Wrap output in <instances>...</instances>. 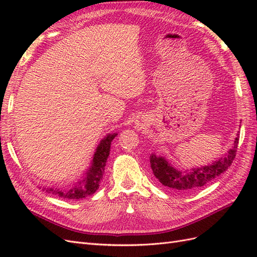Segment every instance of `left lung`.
Here are the masks:
<instances>
[{
    "instance_id": "1",
    "label": "left lung",
    "mask_w": 257,
    "mask_h": 257,
    "mask_svg": "<svg viewBox=\"0 0 257 257\" xmlns=\"http://www.w3.org/2000/svg\"><path fill=\"white\" fill-rule=\"evenodd\" d=\"M238 141L239 136L236 138L234 148L228 151V154L224 159H220L209 166L193 169L190 173L179 172L170 166L165 159L151 155L150 163L153 175L163 185L175 191L190 192L196 190L212 181L230 167L236 158Z\"/></svg>"
}]
</instances>
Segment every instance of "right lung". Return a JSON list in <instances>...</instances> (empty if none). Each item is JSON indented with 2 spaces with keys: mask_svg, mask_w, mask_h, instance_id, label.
I'll use <instances>...</instances> for the list:
<instances>
[{
  "mask_svg": "<svg viewBox=\"0 0 257 257\" xmlns=\"http://www.w3.org/2000/svg\"><path fill=\"white\" fill-rule=\"evenodd\" d=\"M116 136V134H109L105 139H103L98 145L96 152L93 158L92 166L89 172L87 173V177L84 178L82 184L78 186L65 191V190H57V189H47L48 193H52L53 195H57L61 198L65 199H81L87 196L92 195L99 186L100 180L103 178L104 169L106 166L107 158L109 155L110 145L112 139Z\"/></svg>",
  "mask_w": 257,
  "mask_h": 257,
  "instance_id": "add662e5",
  "label": "right lung"
}]
</instances>
